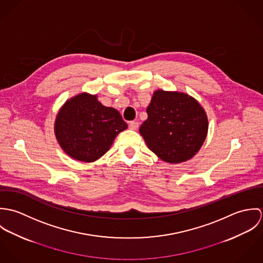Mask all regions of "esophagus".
<instances>
[{
  "instance_id": "1",
  "label": "esophagus",
  "mask_w": 263,
  "mask_h": 263,
  "mask_svg": "<svg viewBox=\"0 0 263 263\" xmlns=\"http://www.w3.org/2000/svg\"><path fill=\"white\" fill-rule=\"evenodd\" d=\"M139 126V122L138 121H129L128 122V127L130 129H137Z\"/></svg>"
}]
</instances>
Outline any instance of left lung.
Returning a JSON list of instances; mask_svg holds the SVG:
<instances>
[{
  "label": "left lung",
  "instance_id": "8db88e82",
  "mask_svg": "<svg viewBox=\"0 0 263 263\" xmlns=\"http://www.w3.org/2000/svg\"><path fill=\"white\" fill-rule=\"evenodd\" d=\"M148 119L140 133L149 149L168 163L191 159L208 134V117L199 103L184 93H154L147 108Z\"/></svg>",
  "mask_w": 263,
  "mask_h": 263
}]
</instances>
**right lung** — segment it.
<instances>
[{
  "label": "right lung",
  "instance_id": "1",
  "mask_svg": "<svg viewBox=\"0 0 263 263\" xmlns=\"http://www.w3.org/2000/svg\"><path fill=\"white\" fill-rule=\"evenodd\" d=\"M126 127L116 109L102 105L96 96L83 93L66 102L60 110L54 133L69 156L93 162L109 150L114 138Z\"/></svg>",
  "mask_w": 263,
  "mask_h": 263
}]
</instances>
